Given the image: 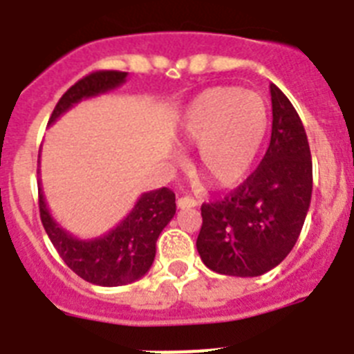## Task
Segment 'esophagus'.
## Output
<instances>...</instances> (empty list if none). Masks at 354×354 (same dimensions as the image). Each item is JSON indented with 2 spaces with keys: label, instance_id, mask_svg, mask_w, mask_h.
Returning a JSON list of instances; mask_svg holds the SVG:
<instances>
[{
  "label": "esophagus",
  "instance_id": "1",
  "mask_svg": "<svg viewBox=\"0 0 354 354\" xmlns=\"http://www.w3.org/2000/svg\"><path fill=\"white\" fill-rule=\"evenodd\" d=\"M198 201L194 198H189V196H182L178 198V209H194Z\"/></svg>",
  "mask_w": 354,
  "mask_h": 354
}]
</instances>
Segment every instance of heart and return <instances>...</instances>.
Instances as JSON below:
<instances>
[{"instance_id":"obj_1","label":"heart","mask_w":354,"mask_h":354,"mask_svg":"<svg viewBox=\"0 0 354 354\" xmlns=\"http://www.w3.org/2000/svg\"><path fill=\"white\" fill-rule=\"evenodd\" d=\"M270 129V109L259 93L218 86L189 104L182 138L198 147V169L216 187L230 189L246 180Z\"/></svg>"}]
</instances>
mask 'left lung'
<instances>
[{"label":"left lung","instance_id":"1","mask_svg":"<svg viewBox=\"0 0 354 354\" xmlns=\"http://www.w3.org/2000/svg\"><path fill=\"white\" fill-rule=\"evenodd\" d=\"M272 138L259 167L236 191L201 205L196 248L221 275L257 277L286 259L310 210L313 165L301 117L275 84Z\"/></svg>","mask_w":354,"mask_h":354}]
</instances>
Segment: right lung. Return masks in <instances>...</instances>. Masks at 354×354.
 Listing matches in <instances>:
<instances>
[{"mask_svg": "<svg viewBox=\"0 0 354 354\" xmlns=\"http://www.w3.org/2000/svg\"><path fill=\"white\" fill-rule=\"evenodd\" d=\"M126 71H95L71 86L53 109L50 124L81 100L108 93L126 82ZM41 158V154H39ZM39 185L43 227L68 268L97 286H124L149 272L156 255V241L176 214V198L167 187L144 192L126 218L109 232L81 239L62 228L50 214Z\"/></svg>", "mask_w": 354, "mask_h": 354, "instance_id": "1", "label": "right lung"}]
</instances>
